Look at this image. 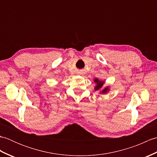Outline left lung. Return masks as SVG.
<instances>
[{"label":"left lung","instance_id":"left-lung-1","mask_svg":"<svg viewBox=\"0 0 157 157\" xmlns=\"http://www.w3.org/2000/svg\"><path fill=\"white\" fill-rule=\"evenodd\" d=\"M94 81L96 83V86H95V88H94L95 91L101 90V94H106V93H107V92L109 91V87H106L104 89L101 90V88H102V86H103V84H105V82L104 81L99 80V79H97V78L94 79Z\"/></svg>","mask_w":157,"mask_h":157}]
</instances>
